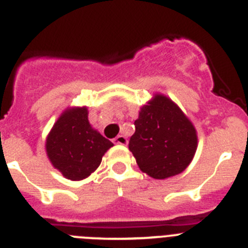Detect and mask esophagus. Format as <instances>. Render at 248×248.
<instances>
[{
  "label": "esophagus",
  "mask_w": 248,
  "mask_h": 248,
  "mask_svg": "<svg viewBox=\"0 0 248 248\" xmlns=\"http://www.w3.org/2000/svg\"><path fill=\"white\" fill-rule=\"evenodd\" d=\"M113 143L116 144H122V146H126L127 144V138L124 135H119L117 137L113 140Z\"/></svg>",
  "instance_id": "obj_1"
}]
</instances>
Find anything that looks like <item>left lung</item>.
<instances>
[{"label":"left lung","mask_w":248,"mask_h":248,"mask_svg":"<svg viewBox=\"0 0 248 248\" xmlns=\"http://www.w3.org/2000/svg\"><path fill=\"white\" fill-rule=\"evenodd\" d=\"M128 148L138 167L155 179L182 173L193 159L196 131L170 99L155 95L140 108Z\"/></svg>","instance_id":"left-lung-1"}]
</instances>
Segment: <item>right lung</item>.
<instances>
[{"mask_svg":"<svg viewBox=\"0 0 248 248\" xmlns=\"http://www.w3.org/2000/svg\"><path fill=\"white\" fill-rule=\"evenodd\" d=\"M112 142L91 127L88 110L77 108L60 116L46 138V155L53 166L71 180L89 177L101 163Z\"/></svg>","mask_w":248,"mask_h":248,"instance_id":"1","label":"right lung"}]
</instances>
